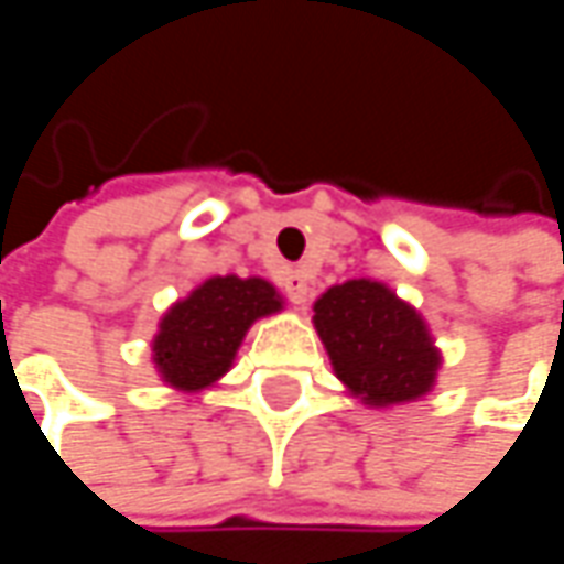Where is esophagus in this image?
I'll return each mask as SVG.
<instances>
[{"mask_svg":"<svg viewBox=\"0 0 564 564\" xmlns=\"http://www.w3.org/2000/svg\"><path fill=\"white\" fill-rule=\"evenodd\" d=\"M281 283L283 290H286V296H290L296 306H306V300H310V278H306L303 271H286Z\"/></svg>","mask_w":564,"mask_h":564,"instance_id":"34e87169","label":"esophagus"}]
</instances>
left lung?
Masks as SVG:
<instances>
[{
	"instance_id": "8db88e82",
	"label": "left lung",
	"mask_w": 564,
	"mask_h": 564,
	"mask_svg": "<svg viewBox=\"0 0 564 564\" xmlns=\"http://www.w3.org/2000/svg\"><path fill=\"white\" fill-rule=\"evenodd\" d=\"M313 326L343 389L369 408L421 401L437 386L444 356L424 316L389 283H333L313 303Z\"/></svg>"
}]
</instances>
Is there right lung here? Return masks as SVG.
<instances>
[{
	"label": "right lung",
	"mask_w": 564,
	"mask_h": 564,
	"mask_svg": "<svg viewBox=\"0 0 564 564\" xmlns=\"http://www.w3.org/2000/svg\"><path fill=\"white\" fill-rule=\"evenodd\" d=\"M283 310L281 290L264 278H208L160 319L150 343L153 369L175 392H205L218 386L248 336V329Z\"/></svg>",
	"instance_id": "right-lung-1"
}]
</instances>
